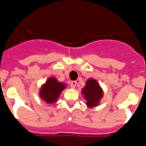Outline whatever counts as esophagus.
<instances>
[{
    "instance_id": "34e87169",
    "label": "esophagus",
    "mask_w": 146,
    "mask_h": 146,
    "mask_svg": "<svg viewBox=\"0 0 146 146\" xmlns=\"http://www.w3.org/2000/svg\"><path fill=\"white\" fill-rule=\"evenodd\" d=\"M76 85H77V82H76V81H72V82H70V86L72 88H74Z\"/></svg>"
}]
</instances>
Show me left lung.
Returning a JSON list of instances; mask_svg holds the SVG:
<instances>
[{
    "instance_id": "left-lung-1",
    "label": "left lung",
    "mask_w": 146,
    "mask_h": 146,
    "mask_svg": "<svg viewBox=\"0 0 146 146\" xmlns=\"http://www.w3.org/2000/svg\"><path fill=\"white\" fill-rule=\"evenodd\" d=\"M82 94L87 101L86 104L90 108L96 106L98 102L102 97V91L99 83L93 79H89L86 82V85L82 89Z\"/></svg>"
}]
</instances>
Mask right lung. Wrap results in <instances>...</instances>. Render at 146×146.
Masks as SVG:
<instances>
[{
	"label": "right lung",
	"instance_id": "obj_1",
	"mask_svg": "<svg viewBox=\"0 0 146 146\" xmlns=\"http://www.w3.org/2000/svg\"><path fill=\"white\" fill-rule=\"evenodd\" d=\"M65 88V84L58 82L57 80L51 77L42 86L40 91V97L48 104L55 102L58 99L61 91Z\"/></svg>",
	"mask_w": 146,
	"mask_h": 146
}]
</instances>
